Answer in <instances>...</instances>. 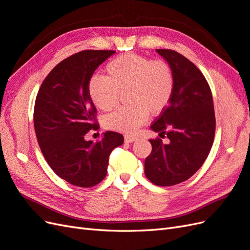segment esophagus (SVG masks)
Listing matches in <instances>:
<instances>
[{
	"label": "esophagus",
	"instance_id": "esophagus-1",
	"mask_svg": "<svg viewBox=\"0 0 250 250\" xmlns=\"http://www.w3.org/2000/svg\"><path fill=\"white\" fill-rule=\"evenodd\" d=\"M134 141H137V137H135V135H125L126 143H133Z\"/></svg>",
	"mask_w": 250,
	"mask_h": 250
}]
</instances>
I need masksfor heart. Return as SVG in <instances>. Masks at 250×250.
<instances>
[{
	"mask_svg": "<svg viewBox=\"0 0 250 250\" xmlns=\"http://www.w3.org/2000/svg\"><path fill=\"white\" fill-rule=\"evenodd\" d=\"M105 70L107 77L94 76L88 82V95L96 107L112 109L121 92L126 90L130 102L104 118L106 129L133 132L145 122L148 113L158 115L167 108L174 92V77L168 63L128 53L112 59Z\"/></svg>",
	"mask_w": 250,
	"mask_h": 250,
	"instance_id": "b5f03b06",
	"label": "heart"
}]
</instances>
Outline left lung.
I'll return each instance as SVG.
<instances>
[{
    "mask_svg": "<svg viewBox=\"0 0 250 250\" xmlns=\"http://www.w3.org/2000/svg\"><path fill=\"white\" fill-rule=\"evenodd\" d=\"M156 52L171 67L174 92L150 127L167 135L169 143L149 140L152 151L145 161V175L156 186L168 187L188 179L203 165L213 146L216 120L210 88L198 67L173 50Z\"/></svg>",
    "mask_w": 250,
    "mask_h": 250,
    "instance_id": "obj_1",
    "label": "left lung"
}]
</instances>
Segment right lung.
<instances>
[{
    "mask_svg": "<svg viewBox=\"0 0 250 250\" xmlns=\"http://www.w3.org/2000/svg\"><path fill=\"white\" fill-rule=\"evenodd\" d=\"M115 51L85 50L59 62L37 93L34 128L47 163L57 175L73 186L90 188L106 176L108 157L124 142L122 134L103 133L99 142L86 141L97 129L88 82L101 63Z\"/></svg>",
    "mask_w": 250,
    "mask_h": 250,
    "instance_id": "1",
    "label": "right lung"
}]
</instances>
